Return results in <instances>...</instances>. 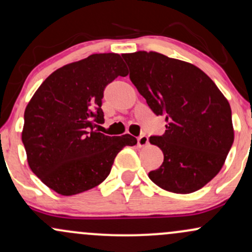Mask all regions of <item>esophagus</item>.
<instances>
[{
  "instance_id": "obj_1",
  "label": "esophagus",
  "mask_w": 252,
  "mask_h": 252,
  "mask_svg": "<svg viewBox=\"0 0 252 252\" xmlns=\"http://www.w3.org/2000/svg\"><path fill=\"white\" fill-rule=\"evenodd\" d=\"M148 137L146 135H141L140 137H137V144L138 147H146L148 144Z\"/></svg>"
}]
</instances>
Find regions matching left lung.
Masks as SVG:
<instances>
[{"instance_id":"8db88e82","label":"left lung","mask_w":252,"mask_h":252,"mask_svg":"<svg viewBox=\"0 0 252 252\" xmlns=\"http://www.w3.org/2000/svg\"><path fill=\"white\" fill-rule=\"evenodd\" d=\"M122 57L149 108L166 117L164 134L149 138L163 153L149 179L176 194L202 189L220 172L235 138L227 99L193 63L153 51Z\"/></svg>"}]
</instances>
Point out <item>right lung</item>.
<instances>
[{"mask_svg":"<svg viewBox=\"0 0 252 252\" xmlns=\"http://www.w3.org/2000/svg\"><path fill=\"white\" fill-rule=\"evenodd\" d=\"M128 73L120 54H91L58 68L33 94L22 142L32 172L51 189L74 195L94 189L108 178L118 153L137 143L129 134L94 129L104 121L105 86Z\"/></svg>","mask_w":252,"mask_h":252,"instance_id":"right-lung-1","label":"right lung"}]
</instances>
